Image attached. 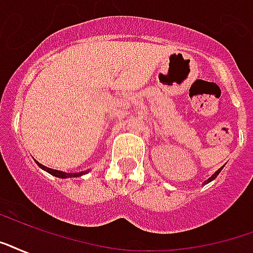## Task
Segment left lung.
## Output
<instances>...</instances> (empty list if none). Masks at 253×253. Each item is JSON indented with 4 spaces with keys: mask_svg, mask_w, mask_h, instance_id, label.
I'll return each instance as SVG.
<instances>
[{
    "mask_svg": "<svg viewBox=\"0 0 253 253\" xmlns=\"http://www.w3.org/2000/svg\"><path fill=\"white\" fill-rule=\"evenodd\" d=\"M221 169H223V167H221V169H217V171H216V172H215V173H213V175H212V176H211V178H208V179H207V180H206V182H204V183H206V184H207V183H210V182H212V180H213V179H215V178H216V176H217V175H219V172H220V171H221Z\"/></svg>",
    "mask_w": 253,
    "mask_h": 253,
    "instance_id": "8db88e82",
    "label": "left lung"
}]
</instances>
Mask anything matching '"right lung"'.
I'll return each mask as SVG.
<instances>
[{
    "instance_id": "right-lung-1",
    "label": "right lung",
    "mask_w": 253,
    "mask_h": 253,
    "mask_svg": "<svg viewBox=\"0 0 253 253\" xmlns=\"http://www.w3.org/2000/svg\"><path fill=\"white\" fill-rule=\"evenodd\" d=\"M37 165L40 166L42 169H45L49 173L54 175V176H57V178H75V176H81V175H84V172H80V173H67V172H62V171H58V169H49V167H45V166H42L41 163H38L37 162Z\"/></svg>"
}]
</instances>
